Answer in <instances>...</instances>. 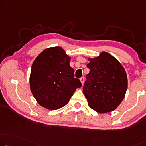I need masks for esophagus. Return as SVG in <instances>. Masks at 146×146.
<instances>
[{"mask_svg":"<svg viewBox=\"0 0 146 146\" xmlns=\"http://www.w3.org/2000/svg\"><path fill=\"white\" fill-rule=\"evenodd\" d=\"M84 78L83 77H81L80 79V82H81V84H83V83H84Z\"/></svg>","mask_w":146,"mask_h":146,"instance_id":"1","label":"esophagus"}]
</instances>
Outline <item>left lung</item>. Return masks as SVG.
Returning a JSON list of instances; mask_svg holds the SVG:
<instances>
[{
  "label": "left lung",
  "mask_w": 146,
  "mask_h": 146,
  "mask_svg": "<svg viewBox=\"0 0 146 146\" xmlns=\"http://www.w3.org/2000/svg\"><path fill=\"white\" fill-rule=\"evenodd\" d=\"M83 93L89 107L100 113L111 112L123 100L128 87L125 68L120 62L106 52L97 57L88 58Z\"/></svg>",
  "instance_id": "left-lung-1"
}]
</instances>
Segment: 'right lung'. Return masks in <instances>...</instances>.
<instances>
[{
	"mask_svg": "<svg viewBox=\"0 0 146 146\" xmlns=\"http://www.w3.org/2000/svg\"><path fill=\"white\" fill-rule=\"evenodd\" d=\"M71 57L62 47L48 48L33 63L30 89L37 103L49 110H56L68 103L75 90L81 86L69 66Z\"/></svg>",
	"mask_w": 146,
	"mask_h": 146,
	"instance_id": "add662e5",
	"label": "right lung"
}]
</instances>
